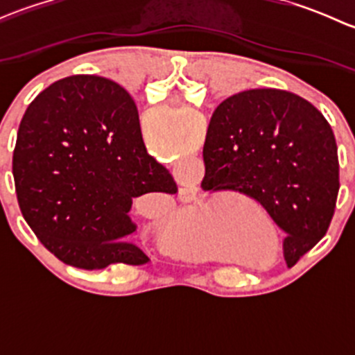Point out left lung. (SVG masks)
Returning a JSON list of instances; mask_svg holds the SVG:
<instances>
[{"mask_svg":"<svg viewBox=\"0 0 355 355\" xmlns=\"http://www.w3.org/2000/svg\"><path fill=\"white\" fill-rule=\"evenodd\" d=\"M209 189L259 200L285 232L293 266L327 234L338 196V156L323 114L300 96L249 89L218 105L202 149Z\"/></svg>","mask_w":355,"mask_h":355,"instance_id":"1","label":"left lung"}]
</instances>
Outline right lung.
Here are the masks:
<instances>
[{
  "label": "right lung",
  "instance_id": "1",
  "mask_svg": "<svg viewBox=\"0 0 355 355\" xmlns=\"http://www.w3.org/2000/svg\"><path fill=\"white\" fill-rule=\"evenodd\" d=\"M17 199L35 237L84 270L146 264L130 242L128 211L149 192L175 194L170 171L148 155L137 106L98 75L56 80L28 105L13 151Z\"/></svg>",
  "mask_w": 355,
  "mask_h": 355
}]
</instances>
